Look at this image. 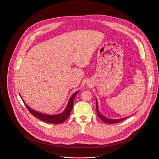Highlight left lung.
I'll use <instances>...</instances> for the list:
<instances>
[{
	"label": "left lung",
	"instance_id": "1",
	"mask_svg": "<svg viewBox=\"0 0 159 159\" xmlns=\"http://www.w3.org/2000/svg\"><path fill=\"white\" fill-rule=\"evenodd\" d=\"M96 109H97V113L98 117L101 119L103 122L107 123V124H115V123H118L124 119H127L128 116H126V117H124V118H121V119H108L107 117H106L105 116L102 115L101 112L99 111L98 110V101L96 99Z\"/></svg>",
	"mask_w": 159,
	"mask_h": 159
}]
</instances>
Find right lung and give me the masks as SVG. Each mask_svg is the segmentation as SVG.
<instances>
[{"mask_svg":"<svg viewBox=\"0 0 159 159\" xmlns=\"http://www.w3.org/2000/svg\"><path fill=\"white\" fill-rule=\"evenodd\" d=\"M79 91H76V92L74 93L71 97H70V98L69 99V101L68 104H67L66 107L65 108V110L61 113L58 114H56V115H46V114H44L40 112H37L35 110H33V109H31V107H30L26 104L25 102L23 100L22 101L24 102V104L26 106V107H27V109L28 110V111L32 114V115H33L34 116H35L36 118L44 121L48 123H51V124H60L61 122H64L68 117L69 116V115H70V113L72 110L73 108V101L74 98L76 96V95L79 93Z\"/></svg>","mask_w":159,"mask_h":159,"instance_id":"obj_1","label":"right lung"}]
</instances>
